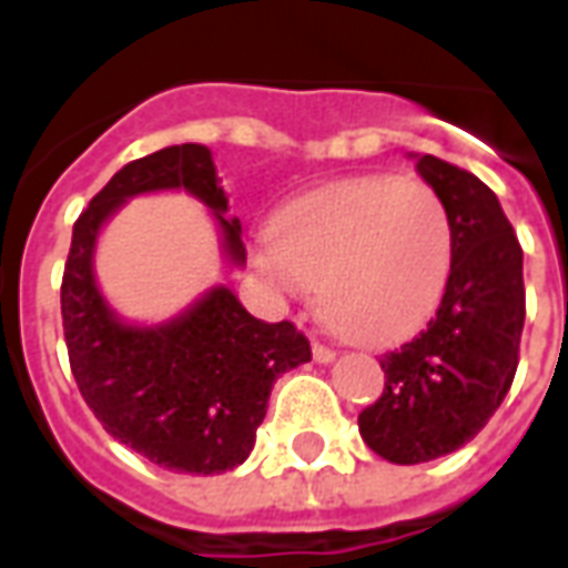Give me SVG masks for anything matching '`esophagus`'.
<instances>
[{"mask_svg": "<svg viewBox=\"0 0 568 568\" xmlns=\"http://www.w3.org/2000/svg\"><path fill=\"white\" fill-rule=\"evenodd\" d=\"M312 354H314V359H317V363H333V359H335L333 347L321 345V342H314Z\"/></svg>", "mask_w": 568, "mask_h": 568, "instance_id": "obj_1", "label": "esophagus"}]
</instances>
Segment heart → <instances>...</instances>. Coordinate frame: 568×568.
I'll list each match as a JSON object with an SVG mask.
<instances>
[{"label": "heart", "instance_id": "heart-1", "mask_svg": "<svg viewBox=\"0 0 568 568\" xmlns=\"http://www.w3.org/2000/svg\"><path fill=\"white\" fill-rule=\"evenodd\" d=\"M260 268L284 293L317 287L324 317L351 338L393 345L436 314L454 268V223L424 181L347 178L281 214Z\"/></svg>", "mask_w": 568, "mask_h": 568}]
</instances>
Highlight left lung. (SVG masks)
Wrapping results in <instances>:
<instances>
[{"mask_svg":"<svg viewBox=\"0 0 568 568\" xmlns=\"http://www.w3.org/2000/svg\"><path fill=\"white\" fill-rule=\"evenodd\" d=\"M417 172L448 205L454 268L436 317L381 357L384 390L359 412V436L378 457L415 466L463 448L503 405L527 317L524 251L481 178L433 153Z\"/></svg>","mask_w":568,"mask_h":568,"instance_id":"1","label":"left lung"}]
</instances>
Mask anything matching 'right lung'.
<instances>
[{
    "mask_svg": "<svg viewBox=\"0 0 568 568\" xmlns=\"http://www.w3.org/2000/svg\"><path fill=\"white\" fill-rule=\"evenodd\" d=\"M184 187L223 230V251L244 263L242 223L226 221V196L205 144H172L132 160L74 221L60 308L74 384L105 433L156 466L221 475L254 448L272 384L312 359L308 338L290 324H266L214 287L187 312L153 329L120 324L93 278L99 226L139 193Z\"/></svg>",
    "mask_w": 568,
    "mask_h": 568,
    "instance_id": "obj_1",
    "label": "right lung"
}]
</instances>
